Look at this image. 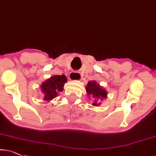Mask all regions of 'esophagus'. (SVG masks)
<instances>
[{
  "label": "esophagus",
  "mask_w": 156,
  "mask_h": 156,
  "mask_svg": "<svg viewBox=\"0 0 156 156\" xmlns=\"http://www.w3.org/2000/svg\"><path fill=\"white\" fill-rule=\"evenodd\" d=\"M82 77V75L80 74V73H78V72H72L69 75V80H80Z\"/></svg>",
  "instance_id": "esophagus-1"
}]
</instances>
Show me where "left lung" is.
Wrapping results in <instances>:
<instances>
[{
  "instance_id": "1",
  "label": "left lung",
  "mask_w": 156,
  "mask_h": 156,
  "mask_svg": "<svg viewBox=\"0 0 156 156\" xmlns=\"http://www.w3.org/2000/svg\"><path fill=\"white\" fill-rule=\"evenodd\" d=\"M86 91L88 96L94 98L92 105L98 106L101 104V102H98V101H103L106 99L108 96V93L106 90L103 87L97 83L96 81H90L88 82L86 87Z\"/></svg>"
}]
</instances>
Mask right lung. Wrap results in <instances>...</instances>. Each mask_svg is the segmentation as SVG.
Here are the masks:
<instances>
[{"instance_id":"obj_1","label":"right lung","mask_w":156,"mask_h":156,"mask_svg":"<svg viewBox=\"0 0 156 156\" xmlns=\"http://www.w3.org/2000/svg\"><path fill=\"white\" fill-rule=\"evenodd\" d=\"M67 79L65 74L55 75L44 81L41 85V91L44 94V101H51L58 96V92H61L64 89L65 83Z\"/></svg>"}]
</instances>
